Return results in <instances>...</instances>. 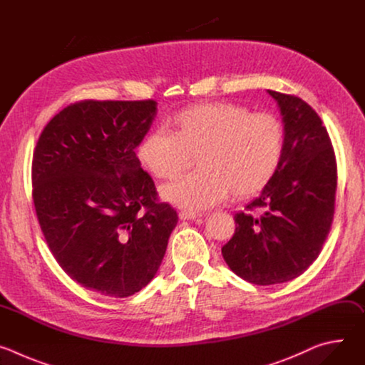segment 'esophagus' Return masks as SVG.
I'll list each match as a JSON object with an SVG mask.
<instances>
[{
  "label": "esophagus",
  "instance_id": "1",
  "mask_svg": "<svg viewBox=\"0 0 365 365\" xmlns=\"http://www.w3.org/2000/svg\"><path fill=\"white\" fill-rule=\"evenodd\" d=\"M202 217V214H196V212H189V211H182L179 212V218L183 221H189V220H199Z\"/></svg>",
  "mask_w": 365,
  "mask_h": 365
}]
</instances>
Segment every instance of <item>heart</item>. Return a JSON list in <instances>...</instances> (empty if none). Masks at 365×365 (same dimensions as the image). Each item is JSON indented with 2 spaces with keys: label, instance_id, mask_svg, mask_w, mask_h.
Returning <instances> with one entry per match:
<instances>
[{
  "label": "heart",
  "instance_id": "1",
  "mask_svg": "<svg viewBox=\"0 0 365 365\" xmlns=\"http://www.w3.org/2000/svg\"><path fill=\"white\" fill-rule=\"evenodd\" d=\"M168 127L150 131L137 147V160L160 180L199 170L163 187L162 195L185 211H203L230 193L250 197L276 176L286 148L283 123L269 113H250L234 102L197 103L169 117Z\"/></svg>",
  "mask_w": 365,
  "mask_h": 365
}]
</instances>
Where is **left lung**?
I'll return each mask as SVG.
<instances>
[{"label": "left lung", "instance_id": "left-lung-1", "mask_svg": "<svg viewBox=\"0 0 365 365\" xmlns=\"http://www.w3.org/2000/svg\"><path fill=\"white\" fill-rule=\"evenodd\" d=\"M269 93L283 115V160L247 212L235 214V232L222 247L230 269L259 286L289 282L318 258L334 220L338 178L334 147L317 111L294 95Z\"/></svg>", "mask_w": 365, "mask_h": 365}]
</instances>
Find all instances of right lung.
Returning a JSON list of instances; mask_svg holds the SVG:
<instances>
[{
  "label": "right lung",
  "mask_w": 365,
  "mask_h": 365,
  "mask_svg": "<svg viewBox=\"0 0 365 365\" xmlns=\"http://www.w3.org/2000/svg\"><path fill=\"white\" fill-rule=\"evenodd\" d=\"M158 102L71 103L43 128L31 163L44 240L65 273L110 297L140 292L158 273L178 224L135 148Z\"/></svg>",
  "instance_id": "1"
}]
</instances>
